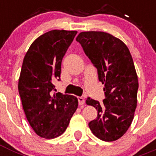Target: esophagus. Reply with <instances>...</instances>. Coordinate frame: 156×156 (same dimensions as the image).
Segmentation results:
<instances>
[{"instance_id": "1", "label": "esophagus", "mask_w": 156, "mask_h": 156, "mask_svg": "<svg viewBox=\"0 0 156 156\" xmlns=\"http://www.w3.org/2000/svg\"><path fill=\"white\" fill-rule=\"evenodd\" d=\"M78 101H79L80 105H83L85 103V99L83 97H78Z\"/></svg>"}]
</instances>
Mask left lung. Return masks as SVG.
<instances>
[{"label":"left lung","instance_id":"8db88e82","mask_svg":"<svg viewBox=\"0 0 156 156\" xmlns=\"http://www.w3.org/2000/svg\"><path fill=\"white\" fill-rule=\"evenodd\" d=\"M76 40L105 84L103 104L90 98L86 100L98 111L89 127L101 140H118L127 131L137 108L138 80L130 52L121 40L105 32H82Z\"/></svg>","mask_w":156,"mask_h":156}]
</instances>
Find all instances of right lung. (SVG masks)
<instances>
[{
  "instance_id": "add662e5",
  "label": "right lung",
  "mask_w": 156,
  "mask_h": 156,
  "mask_svg": "<svg viewBox=\"0 0 156 156\" xmlns=\"http://www.w3.org/2000/svg\"><path fill=\"white\" fill-rule=\"evenodd\" d=\"M77 31L54 30L40 36L30 45L19 79V93L29 123L46 139L66 131L78 107L75 96L54 92L52 80L60 79L61 65Z\"/></svg>"
}]
</instances>
